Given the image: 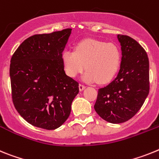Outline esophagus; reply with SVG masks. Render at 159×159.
<instances>
[{
  "label": "esophagus",
  "mask_w": 159,
  "mask_h": 159,
  "mask_svg": "<svg viewBox=\"0 0 159 159\" xmlns=\"http://www.w3.org/2000/svg\"><path fill=\"white\" fill-rule=\"evenodd\" d=\"M85 85H82V84H80V85H79V90L80 91L84 90V89H85Z\"/></svg>",
  "instance_id": "1"
}]
</instances>
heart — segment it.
I'll return each mask as SVG.
<instances>
[{"mask_svg":"<svg viewBox=\"0 0 159 159\" xmlns=\"http://www.w3.org/2000/svg\"><path fill=\"white\" fill-rule=\"evenodd\" d=\"M121 51L114 43L95 39H85L78 42L74 51L65 50L61 55L65 71L70 78H76L83 70L87 71L83 80L89 83L110 82L121 66Z\"/></svg>","mask_w":159,"mask_h":159,"instance_id":"b5f03b06","label":"heart"}]
</instances>
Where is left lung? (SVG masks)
<instances>
[{
	"label": "left lung",
	"instance_id": "left-lung-1",
	"mask_svg": "<svg viewBox=\"0 0 159 159\" xmlns=\"http://www.w3.org/2000/svg\"><path fill=\"white\" fill-rule=\"evenodd\" d=\"M121 61L117 78L98 89L94 105L97 114L110 123H121L133 118L150 91L149 59L139 42L118 34Z\"/></svg>",
	"mask_w": 159,
	"mask_h": 159
}]
</instances>
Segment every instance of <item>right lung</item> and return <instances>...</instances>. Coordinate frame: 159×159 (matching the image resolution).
Returning <instances> with one entry per match:
<instances>
[{
    "label": "right lung",
    "mask_w": 159,
    "mask_h": 159,
    "mask_svg": "<svg viewBox=\"0 0 159 159\" xmlns=\"http://www.w3.org/2000/svg\"><path fill=\"white\" fill-rule=\"evenodd\" d=\"M72 29L25 40L10 61L15 108L31 125L55 129L70 116L78 82L66 74L61 55Z\"/></svg>",
    "instance_id": "obj_1"
}]
</instances>
